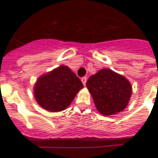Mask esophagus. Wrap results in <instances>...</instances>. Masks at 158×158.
<instances>
[{"instance_id": "obj_1", "label": "esophagus", "mask_w": 158, "mask_h": 158, "mask_svg": "<svg viewBox=\"0 0 158 158\" xmlns=\"http://www.w3.org/2000/svg\"><path fill=\"white\" fill-rule=\"evenodd\" d=\"M81 81H82L83 85H85L86 81H87V78H86V77H83L82 79H81Z\"/></svg>"}]
</instances>
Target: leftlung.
Returning a JSON list of instances; mask_svg holds the SVG:
<instances>
[{
  "mask_svg": "<svg viewBox=\"0 0 158 158\" xmlns=\"http://www.w3.org/2000/svg\"><path fill=\"white\" fill-rule=\"evenodd\" d=\"M96 109L104 116L122 112L129 103L132 87L128 79L113 70L101 69L86 82Z\"/></svg>",
  "mask_w": 158,
  "mask_h": 158,
  "instance_id": "8db88e82",
  "label": "left lung"
}]
</instances>
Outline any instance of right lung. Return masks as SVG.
<instances>
[{
  "instance_id": "1",
  "label": "right lung",
  "mask_w": 158,
  "mask_h": 158,
  "mask_svg": "<svg viewBox=\"0 0 158 158\" xmlns=\"http://www.w3.org/2000/svg\"><path fill=\"white\" fill-rule=\"evenodd\" d=\"M84 87L81 80L67 66L62 65L40 77L35 85V97L42 108L61 112L71 104Z\"/></svg>"
}]
</instances>
